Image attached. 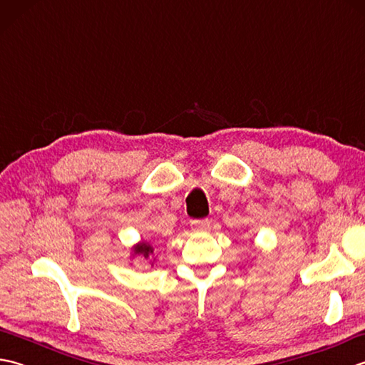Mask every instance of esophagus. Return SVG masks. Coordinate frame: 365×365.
Masks as SVG:
<instances>
[{"label": "esophagus", "mask_w": 365, "mask_h": 365, "mask_svg": "<svg viewBox=\"0 0 365 365\" xmlns=\"http://www.w3.org/2000/svg\"><path fill=\"white\" fill-rule=\"evenodd\" d=\"M191 229L195 232H207L208 229H210V221H208V220L191 221Z\"/></svg>", "instance_id": "1"}]
</instances>
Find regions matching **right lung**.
Wrapping results in <instances>:
<instances>
[{"label":"right lung","mask_w":365,"mask_h":365,"mask_svg":"<svg viewBox=\"0 0 365 365\" xmlns=\"http://www.w3.org/2000/svg\"><path fill=\"white\" fill-rule=\"evenodd\" d=\"M152 254H153V247L147 242H141V243L133 246V255H141V257H144V259H150ZM153 262H152V265H153Z\"/></svg>","instance_id":"right-lung-1"}]
</instances>
